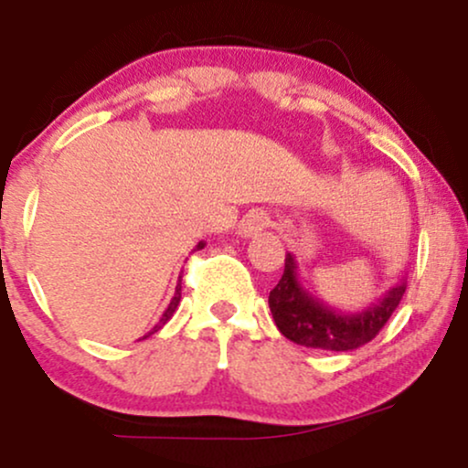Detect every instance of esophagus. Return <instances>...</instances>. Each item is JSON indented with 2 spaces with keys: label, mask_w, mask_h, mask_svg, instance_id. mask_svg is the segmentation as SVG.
I'll list each match as a JSON object with an SVG mask.
<instances>
[{
  "label": "esophagus",
  "mask_w": 468,
  "mask_h": 468,
  "mask_svg": "<svg viewBox=\"0 0 468 468\" xmlns=\"http://www.w3.org/2000/svg\"><path fill=\"white\" fill-rule=\"evenodd\" d=\"M266 227H268L266 213L260 211V208H252L249 216L241 219L239 235H241V238H255V235H260Z\"/></svg>",
  "instance_id": "obj_1"
}]
</instances>
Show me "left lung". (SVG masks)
I'll return each instance as SVG.
<instances>
[{"label": "left lung", "mask_w": 468, "mask_h": 468, "mask_svg": "<svg viewBox=\"0 0 468 468\" xmlns=\"http://www.w3.org/2000/svg\"><path fill=\"white\" fill-rule=\"evenodd\" d=\"M405 288V279H400L378 302L369 303L358 313H343L303 288V283L299 282L297 261L292 252H288L283 275L271 290L268 305H271L279 332L297 346L350 352L378 335L380 327L388 324L389 316L399 308Z\"/></svg>", "instance_id": "left-lung-1"}]
</instances>
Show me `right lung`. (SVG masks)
Returning a JSON list of instances; mask_svg holds the SVG:
<instances>
[{
	"mask_svg": "<svg viewBox=\"0 0 468 468\" xmlns=\"http://www.w3.org/2000/svg\"><path fill=\"white\" fill-rule=\"evenodd\" d=\"M204 246H207V244H204V241H197L196 250H200V249H204ZM180 290H182V286H180V283H178V286H176V292H174V297H171V302H169V305H166V310H165V313H163V316H160V321H158V324H155V325L152 327V332H147V335H144L143 338H147L149 335H154V332H158V330H160V327H163V325L166 324V321H169V319H171V316H174V313H176V308H178V303H180V299H182V292H180Z\"/></svg>",
	"mask_w": 468,
	"mask_h": 468,
	"instance_id": "add662e5",
	"label": "right lung"
}]
</instances>
